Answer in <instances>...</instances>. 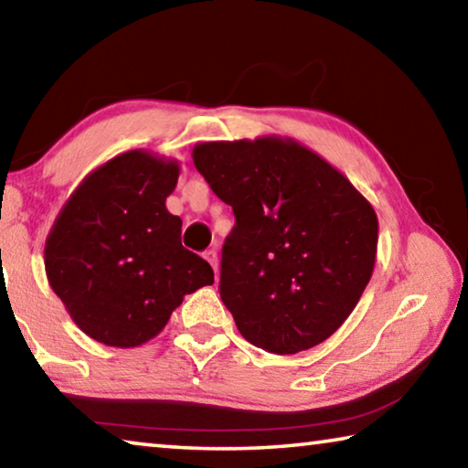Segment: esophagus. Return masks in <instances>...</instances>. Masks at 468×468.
<instances>
[{"instance_id": "34e87169", "label": "esophagus", "mask_w": 468, "mask_h": 468, "mask_svg": "<svg viewBox=\"0 0 468 468\" xmlns=\"http://www.w3.org/2000/svg\"><path fill=\"white\" fill-rule=\"evenodd\" d=\"M204 258H206V262H208L212 268H215V274H218V256H217V251L215 250L204 251Z\"/></svg>"}]
</instances>
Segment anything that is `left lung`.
<instances>
[{"instance_id":"8db88e82","label":"left lung","mask_w":468,"mask_h":468,"mask_svg":"<svg viewBox=\"0 0 468 468\" xmlns=\"http://www.w3.org/2000/svg\"><path fill=\"white\" fill-rule=\"evenodd\" d=\"M192 156L235 215L218 291L241 336L268 353L292 355L335 335L374 272L371 204L292 140L202 142Z\"/></svg>"}]
</instances>
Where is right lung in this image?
I'll use <instances>...</instances> for the list:
<instances>
[{"label": "right lung", "mask_w": 468, "mask_h": 468, "mask_svg": "<svg viewBox=\"0 0 468 468\" xmlns=\"http://www.w3.org/2000/svg\"><path fill=\"white\" fill-rule=\"evenodd\" d=\"M177 177V161L146 150L111 158L76 187L47 237L51 289L102 345H144L186 295L215 282L210 264L181 245V218L165 206Z\"/></svg>", "instance_id": "1"}]
</instances>
